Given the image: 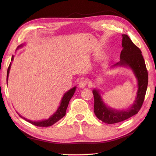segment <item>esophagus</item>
<instances>
[{
	"mask_svg": "<svg viewBox=\"0 0 156 156\" xmlns=\"http://www.w3.org/2000/svg\"><path fill=\"white\" fill-rule=\"evenodd\" d=\"M87 81L85 80H81L79 82V87L81 88H84L87 85Z\"/></svg>",
	"mask_w": 156,
	"mask_h": 156,
	"instance_id": "34e87169",
	"label": "esophagus"
}]
</instances>
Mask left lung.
Segmentation results:
<instances>
[{
    "mask_svg": "<svg viewBox=\"0 0 156 156\" xmlns=\"http://www.w3.org/2000/svg\"><path fill=\"white\" fill-rule=\"evenodd\" d=\"M122 49L120 61L113 66L129 67L132 69L138 81L136 99L130 108L126 110H116L106 106L99 90H93L94 97V113L97 118L107 124H114L135 115L140 111L144 101L147 85L148 72L140 49L136 46L127 35H122Z\"/></svg>",
    "mask_w": 156,
    "mask_h": 156,
    "instance_id": "obj_1",
    "label": "left lung"
}]
</instances>
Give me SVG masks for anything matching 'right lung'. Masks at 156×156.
<instances>
[{
	"mask_svg": "<svg viewBox=\"0 0 156 156\" xmlns=\"http://www.w3.org/2000/svg\"><path fill=\"white\" fill-rule=\"evenodd\" d=\"M21 46H22V45H20L19 47H20ZM13 59H14V55H12V59H11L12 61H13ZM11 63H10V64L9 66V68H8V69H7V83L8 76H9V71H10V68H11ZM76 88V87H73L71 89L69 90L66 93L64 94V96L62 98L61 104L59 105V108L57 109V110L53 114V115L51 116L48 119H45V120H42V121H31V120L27 119L24 117H22L21 115H20L18 113V114H19V116L20 117H21L23 119H24L28 122H30L31 124L34 125L35 126H40V127L51 126L52 125H54V123H55L56 122H57L59 120H60L61 118H62L66 115V111L70 99H71V97L73 96L74 94H75Z\"/></svg>",
	"mask_w": 156,
	"mask_h": 156,
	"instance_id": "obj_1",
	"label": "right lung"
}]
</instances>
